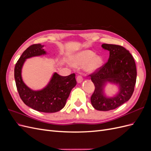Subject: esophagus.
Instances as JSON below:
<instances>
[{
  "label": "esophagus",
  "mask_w": 151,
  "mask_h": 151,
  "mask_svg": "<svg viewBox=\"0 0 151 151\" xmlns=\"http://www.w3.org/2000/svg\"><path fill=\"white\" fill-rule=\"evenodd\" d=\"M83 77H82V76H81V75L77 76V83H82V82H83Z\"/></svg>",
  "instance_id": "esophagus-1"
}]
</instances>
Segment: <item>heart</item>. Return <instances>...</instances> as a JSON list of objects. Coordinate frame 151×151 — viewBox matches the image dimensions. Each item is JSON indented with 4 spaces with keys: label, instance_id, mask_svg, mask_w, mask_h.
I'll use <instances>...</instances> for the list:
<instances>
[{
    "label": "heart",
    "instance_id": "b5f03b06",
    "mask_svg": "<svg viewBox=\"0 0 151 151\" xmlns=\"http://www.w3.org/2000/svg\"><path fill=\"white\" fill-rule=\"evenodd\" d=\"M103 59L99 56H95L94 52L90 50H84L76 55L73 65L77 67L86 65V69L89 72H94L101 67Z\"/></svg>",
    "mask_w": 151,
    "mask_h": 151
}]
</instances>
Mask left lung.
I'll return each mask as SVG.
<instances>
[{"mask_svg": "<svg viewBox=\"0 0 151 151\" xmlns=\"http://www.w3.org/2000/svg\"><path fill=\"white\" fill-rule=\"evenodd\" d=\"M102 47L109 52V57L105 64L89 75L95 87L91 102L97 110L109 111L130 99L136 83L137 69L134 57L124 47L106 43ZM107 82L119 86V91L115 97L104 96V88Z\"/></svg>", "mask_w": 151, "mask_h": 151, "instance_id": "8db88e82", "label": "left lung"}]
</instances>
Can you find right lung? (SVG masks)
<instances>
[{"label":"right lung","instance_id":"add662e5","mask_svg":"<svg viewBox=\"0 0 151 151\" xmlns=\"http://www.w3.org/2000/svg\"><path fill=\"white\" fill-rule=\"evenodd\" d=\"M43 47L40 43L34 44L22 53L16 63L14 78L19 96L26 105L38 111L55 113L65 106L71 90L77 84L76 75L61 76L55 72L49 83L42 90L34 91L28 88L22 79V65L27 58L46 54Z\"/></svg>","mask_w":151,"mask_h":151}]
</instances>
